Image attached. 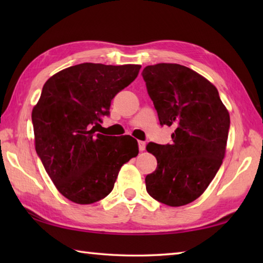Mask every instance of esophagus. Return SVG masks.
<instances>
[{"label":"esophagus","instance_id":"obj_1","mask_svg":"<svg viewBox=\"0 0 263 263\" xmlns=\"http://www.w3.org/2000/svg\"><path fill=\"white\" fill-rule=\"evenodd\" d=\"M139 150L140 152H144V149H146V142L144 141H139Z\"/></svg>","mask_w":263,"mask_h":263}]
</instances>
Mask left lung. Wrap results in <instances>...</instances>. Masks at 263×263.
Wrapping results in <instances>:
<instances>
[{"label": "left lung", "instance_id": "8db88e82", "mask_svg": "<svg viewBox=\"0 0 263 263\" xmlns=\"http://www.w3.org/2000/svg\"><path fill=\"white\" fill-rule=\"evenodd\" d=\"M142 77L160 124L174 127L172 144H147L157 159L146 176L147 192L164 204L185 205L205 191L222 164L230 113L217 88L186 66L148 65Z\"/></svg>", "mask_w": 263, "mask_h": 263}]
</instances>
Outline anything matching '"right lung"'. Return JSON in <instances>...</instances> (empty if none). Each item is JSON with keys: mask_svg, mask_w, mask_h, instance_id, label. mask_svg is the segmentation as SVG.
<instances>
[{"mask_svg": "<svg viewBox=\"0 0 263 263\" xmlns=\"http://www.w3.org/2000/svg\"><path fill=\"white\" fill-rule=\"evenodd\" d=\"M141 65L81 63L52 76L33 106L35 148L58 191L90 204L110 193L121 167L139 154L135 138L95 135L110 102Z\"/></svg>", "mask_w": 263, "mask_h": 263, "instance_id": "right-lung-1", "label": "right lung"}]
</instances>
